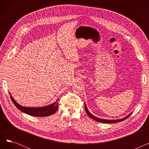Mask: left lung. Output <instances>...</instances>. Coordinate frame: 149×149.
Masks as SVG:
<instances>
[{"label":"left lung","mask_w":149,"mask_h":149,"mask_svg":"<svg viewBox=\"0 0 149 149\" xmlns=\"http://www.w3.org/2000/svg\"><path fill=\"white\" fill-rule=\"evenodd\" d=\"M84 107H85V111L86 112L87 114L88 115V116L90 117V118H91L92 119L94 120L97 121H98V122H100V123H118V122H120V121H123L124 120H126L127 118H128V117L132 114V113H129L128 115H127L126 116L124 117V118H121V119H118V120H105V119H101V118H98V117H96L95 116H93L92 114L91 113V112L89 111V110L87 108V106H86V103H84Z\"/></svg>","instance_id":"left-lung-1"}]
</instances>
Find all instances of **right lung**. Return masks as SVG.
<instances>
[{"mask_svg":"<svg viewBox=\"0 0 149 149\" xmlns=\"http://www.w3.org/2000/svg\"><path fill=\"white\" fill-rule=\"evenodd\" d=\"M10 95L13 103L14 104L15 106L17 107V108L19 109V110L31 116H38V117L48 116L54 114V113H56L58 107V101H55V102L53 103L52 104H51L48 106H43V107H33L22 106L15 101V100L11 96L10 93Z\"/></svg>","mask_w":149,"mask_h":149,"instance_id":"obj_1","label":"right lung"}]
</instances>
